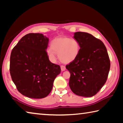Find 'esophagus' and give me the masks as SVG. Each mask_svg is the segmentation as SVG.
<instances>
[{"label": "esophagus", "instance_id": "esophagus-1", "mask_svg": "<svg viewBox=\"0 0 123 123\" xmlns=\"http://www.w3.org/2000/svg\"><path fill=\"white\" fill-rule=\"evenodd\" d=\"M61 69L62 71H64L66 70V67L64 66H61Z\"/></svg>", "mask_w": 123, "mask_h": 123}]
</instances>
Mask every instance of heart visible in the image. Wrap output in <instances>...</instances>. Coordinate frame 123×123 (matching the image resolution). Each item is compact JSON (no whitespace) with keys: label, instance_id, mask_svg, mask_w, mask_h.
Instances as JSON below:
<instances>
[{"label":"heart","instance_id":"obj_1","mask_svg":"<svg viewBox=\"0 0 123 123\" xmlns=\"http://www.w3.org/2000/svg\"><path fill=\"white\" fill-rule=\"evenodd\" d=\"M80 51V44L77 40L68 37H56L50 42V48L47 50L49 57L55 62L58 54L60 61L69 63L77 59Z\"/></svg>","mask_w":123,"mask_h":123}]
</instances>
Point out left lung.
I'll return each instance as SVG.
<instances>
[{"label":"left lung","mask_w":123,"mask_h":123,"mask_svg":"<svg viewBox=\"0 0 123 123\" xmlns=\"http://www.w3.org/2000/svg\"><path fill=\"white\" fill-rule=\"evenodd\" d=\"M74 38L80 44L79 55L66 66L70 73L69 85L78 96L90 97L98 92L106 81L110 61L104 44L89 33L78 32Z\"/></svg>","instance_id":"left-lung-1"}]
</instances>
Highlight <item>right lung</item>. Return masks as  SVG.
Listing matches in <instances>:
<instances>
[{
    "label": "right lung",
    "mask_w": 123,
    "mask_h": 123,
    "mask_svg": "<svg viewBox=\"0 0 123 123\" xmlns=\"http://www.w3.org/2000/svg\"><path fill=\"white\" fill-rule=\"evenodd\" d=\"M49 39L40 33H29L13 48L10 71L13 82L22 95L31 98L47 96L56 77L61 73L59 65L49 60L46 49Z\"/></svg>",
    "instance_id": "add662e5"
}]
</instances>
